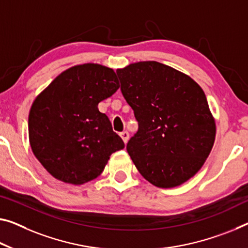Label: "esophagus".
Here are the masks:
<instances>
[{"mask_svg": "<svg viewBox=\"0 0 248 248\" xmlns=\"http://www.w3.org/2000/svg\"><path fill=\"white\" fill-rule=\"evenodd\" d=\"M120 135H121V137H122V140H123V142H124L125 144H126V143H127V140H128V139H129V134H128V132L124 131V132L120 133Z\"/></svg>", "mask_w": 248, "mask_h": 248, "instance_id": "obj_1", "label": "esophagus"}]
</instances>
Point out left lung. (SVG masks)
<instances>
[{
    "mask_svg": "<svg viewBox=\"0 0 248 248\" xmlns=\"http://www.w3.org/2000/svg\"><path fill=\"white\" fill-rule=\"evenodd\" d=\"M139 131L126 150L140 175L157 187L188 181L214 145L216 125L202 87L165 64L145 61L116 71Z\"/></svg>",
    "mask_w": 248,
    "mask_h": 248,
    "instance_id": "1",
    "label": "left lung"
}]
</instances>
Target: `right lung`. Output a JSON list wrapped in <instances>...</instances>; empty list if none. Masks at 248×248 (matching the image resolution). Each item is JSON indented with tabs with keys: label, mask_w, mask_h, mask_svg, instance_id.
Here are the masks:
<instances>
[{
	"label": "right lung",
	"mask_w": 248,
	"mask_h": 248,
	"mask_svg": "<svg viewBox=\"0 0 248 248\" xmlns=\"http://www.w3.org/2000/svg\"><path fill=\"white\" fill-rule=\"evenodd\" d=\"M120 84L112 68L86 63L67 68L37 95L29 114L33 154L56 180L81 185L100 176L124 148L97 105Z\"/></svg>",
	"instance_id": "obj_1"
}]
</instances>
